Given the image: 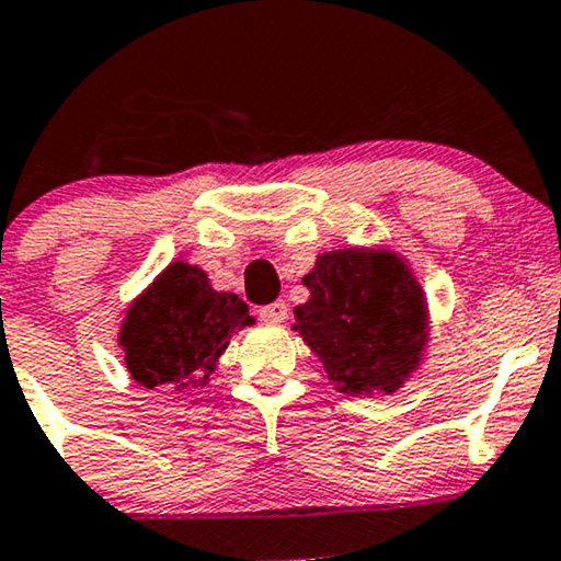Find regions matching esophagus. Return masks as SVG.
<instances>
[{"label": "esophagus", "instance_id": "esophagus-1", "mask_svg": "<svg viewBox=\"0 0 561 561\" xmlns=\"http://www.w3.org/2000/svg\"><path fill=\"white\" fill-rule=\"evenodd\" d=\"M261 319L268 321V324H282L287 319V302L285 300H276L272 306H263L261 308Z\"/></svg>", "mask_w": 561, "mask_h": 561}]
</instances>
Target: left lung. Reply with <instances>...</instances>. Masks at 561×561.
<instances>
[{
  "label": "left lung",
  "mask_w": 561,
  "mask_h": 561,
  "mask_svg": "<svg viewBox=\"0 0 561 561\" xmlns=\"http://www.w3.org/2000/svg\"><path fill=\"white\" fill-rule=\"evenodd\" d=\"M308 300L293 330L345 396L385 398L416 375L430 345L427 295L396 250H327L302 276Z\"/></svg>",
  "instance_id": "obj_1"
}]
</instances>
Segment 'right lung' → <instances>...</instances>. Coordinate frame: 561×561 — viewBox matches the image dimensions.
Listing matches in <instances>:
<instances>
[{
	"mask_svg": "<svg viewBox=\"0 0 561 561\" xmlns=\"http://www.w3.org/2000/svg\"><path fill=\"white\" fill-rule=\"evenodd\" d=\"M253 324L244 300L214 289L195 263L173 261L128 302L118 345L134 382L186 392L210 382L231 334Z\"/></svg>",
	"mask_w": 561,
	"mask_h": 561,
	"instance_id": "obj_1",
	"label": "right lung"
}]
</instances>
